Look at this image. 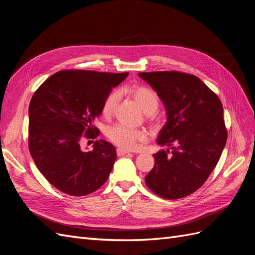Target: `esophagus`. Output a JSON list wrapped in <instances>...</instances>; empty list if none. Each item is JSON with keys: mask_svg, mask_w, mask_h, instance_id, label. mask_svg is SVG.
I'll return each mask as SVG.
<instances>
[{"mask_svg": "<svg viewBox=\"0 0 255 255\" xmlns=\"http://www.w3.org/2000/svg\"><path fill=\"white\" fill-rule=\"evenodd\" d=\"M116 153H117V155H119V156H123V155L128 154V153H130V152L127 151V149H124V148H117V149H116Z\"/></svg>", "mask_w": 255, "mask_h": 255, "instance_id": "1", "label": "esophagus"}]
</instances>
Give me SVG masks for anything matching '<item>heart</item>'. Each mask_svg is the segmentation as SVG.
Wrapping results in <instances>:
<instances>
[{"instance_id": "heart-1", "label": "heart", "mask_w": 255, "mask_h": 255, "mask_svg": "<svg viewBox=\"0 0 255 255\" xmlns=\"http://www.w3.org/2000/svg\"><path fill=\"white\" fill-rule=\"evenodd\" d=\"M129 94L139 104L140 108L146 114H153L156 112L159 104V97L157 93L152 88L143 85H136L129 89ZM119 96L117 93H111L102 104V115L109 117L113 114L116 108ZM107 136L122 148L133 149L139 145V143L145 141L147 133L143 129H132L123 124H115L107 129Z\"/></svg>"}]
</instances>
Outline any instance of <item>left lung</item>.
I'll use <instances>...</instances> for the list:
<instances>
[{
	"label": "left lung",
	"mask_w": 255,
	"mask_h": 255,
	"mask_svg": "<svg viewBox=\"0 0 255 255\" xmlns=\"http://www.w3.org/2000/svg\"><path fill=\"white\" fill-rule=\"evenodd\" d=\"M139 76L157 93L167 123L157 138L168 146L154 154L147 187L166 199L196 192L217 166L227 140L219 97L195 75L178 71L142 72Z\"/></svg>",
	"instance_id": "obj_1"
}]
</instances>
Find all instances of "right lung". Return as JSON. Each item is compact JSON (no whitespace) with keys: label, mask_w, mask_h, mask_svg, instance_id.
I'll use <instances>...</instances> for the list:
<instances>
[{"label":"right lung","mask_w":255,"mask_h":255,"mask_svg":"<svg viewBox=\"0 0 255 255\" xmlns=\"http://www.w3.org/2000/svg\"><path fill=\"white\" fill-rule=\"evenodd\" d=\"M126 73L65 70L48 77L29 106V149L49 183L71 196L94 193L106 183L116 159L115 147L97 140L93 151L81 148L83 138L100 131L94 122L111 90Z\"/></svg>","instance_id":"add662e5"}]
</instances>
